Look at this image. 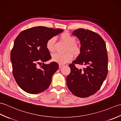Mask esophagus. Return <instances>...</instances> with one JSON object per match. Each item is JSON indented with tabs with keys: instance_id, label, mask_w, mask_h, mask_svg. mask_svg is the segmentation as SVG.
<instances>
[{
	"instance_id": "34e87169",
	"label": "esophagus",
	"mask_w": 121,
	"mask_h": 121,
	"mask_svg": "<svg viewBox=\"0 0 121 121\" xmlns=\"http://www.w3.org/2000/svg\"><path fill=\"white\" fill-rule=\"evenodd\" d=\"M63 66V65H62V64H59V69H61Z\"/></svg>"
}]
</instances>
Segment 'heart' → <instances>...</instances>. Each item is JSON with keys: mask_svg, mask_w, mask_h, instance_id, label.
Masks as SVG:
<instances>
[{"mask_svg": "<svg viewBox=\"0 0 121 121\" xmlns=\"http://www.w3.org/2000/svg\"><path fill=\"white\" fill-rule=\"evenodd\" d=\"M60 39L62 41L68 45L66 52H69L64 54L54 53L52 55V60L60 64H64L72 60V53L75 56L79 55L81 52V49L80 47L76 43V38L73 36L70 35L69 33L66 32L62 33L60 35ZM55 43V38H51L48 40L46 44V47L49 52H52L54 51Z\"/></svg>", "mask_w": 121, "mask_h": 121, "instance_id": "1", "label": "heart"}]
</instances>
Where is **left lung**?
Wrapping results in <instances>:
<instances>
[{"label":"left lung","instance_id":"1","mask_svg":"<svg viewBox=\"0 0 121 121\" xmlns=\"http://www.w3.org/2000/svg\"><path fill=\"white\" fill-rule=\"evenodd\" d=\"M72 35L80 42L81 52L69 66L71 73L66 77L69 91L75 96L87 97L99 91L108 73V55L105 41L97 33L79 28ZM75 64L85 65L83 70Z\"/></svg>","mask_w":121,"mask_h":121}]
</instances>
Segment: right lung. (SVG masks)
<instances>
[{
	"label": "right lung",
	"instance_id": "1",
	"mask_svg": "<svg viewBox=\"0 0 121 121\" xmlns=\"http://www.w3.org/2000/svg\"><path fill=\"white\" fill-rule=\"evenodd\" d=\"M63 31L35 27L22 31L16 37L11 52V61L13 76L24 91L38 94L50 86L59 65L55 62L45 63L52 58L46 44L48 39Z\"/></svg>",
	"mask_w": 121,
	"mask_h": 121
}]
</instances>
